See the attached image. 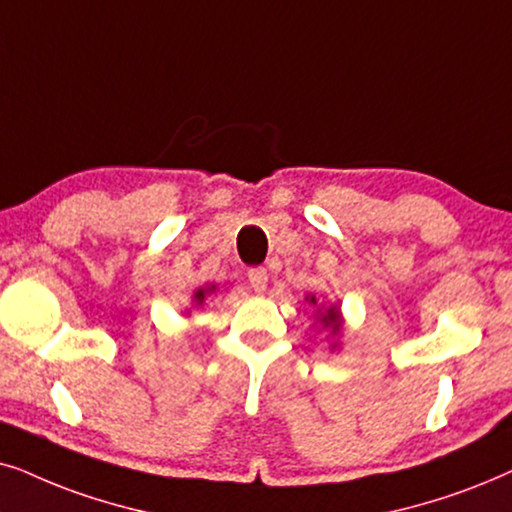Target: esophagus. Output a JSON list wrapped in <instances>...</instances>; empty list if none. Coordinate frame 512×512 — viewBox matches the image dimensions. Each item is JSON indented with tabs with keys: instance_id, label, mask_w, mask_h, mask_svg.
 Segmentation results:
<instances>
[{
	"instance_id": "1",
	"label": "esophagus",
	"mask_w": 512,
	"mask_h": 512,
	"mask_svg": "<svg viewBox=\"0 0 512 512\" xmlns=\"http://www.w3.org/2000/svg\"><path fill=\"white\" fill-rule=\"evenodd\" d=\"M248 283H250V288L255 290V292H264V290H267V283H269L267 269H262V267L250 269V271H248Z\"/></svg>"
}]
</instances>
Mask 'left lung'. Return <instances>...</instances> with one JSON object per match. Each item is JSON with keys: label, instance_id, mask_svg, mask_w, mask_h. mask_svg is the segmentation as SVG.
I'll return each instance as SVG.
<instances>
[{"label": "left lung", "instance_id": "8db88e82", "mask_svg": "<svg viewBox=\"0 0 512 512\" xmlns=\"http://www.w3.org/2000/svg\"><path fill=\"white\" fill-rule=\"evenodd\" d=\"M306 302L313 304V306L318 304V302H316V297H313V295L306 297ZM318 320H320V325H323V327H327V330H330V335H332V337H339V332H342V311H339V306H337V304L320 306V309H318ZM332 349H337V342L332 344Z\"/></svg>", "mask_w": 512, "mask_h": 512}]
</instances>
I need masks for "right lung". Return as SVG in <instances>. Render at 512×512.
<instances>
[{
	"label": "right lung",
	"mask_w": 512,
	"mask_h": 512,
	"mask_svg": "<svg viewBox=\"0 0 512 512\" xmlns=\"http://www.w3.org/2000/svg\"><path fill=\"white\" fill-rule=\"evenodd\" d=\"M210 292H215V285H206V288L196 290L194 292V304L201 306L203 302H206V295H210Z\"/></svg>",
	"instance_id": "right-lung-1"
}]
</instances>
